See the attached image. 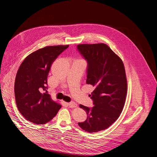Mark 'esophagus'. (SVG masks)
Returning a JSON list of instances; mask_svg holds the SVG:
<instances>
[{"label": "esophagus", "mask_w": 157, "mask_h": 157, "mask_svg": "<svg viewBox=\"0 0 157 157\" xmlns=\"http://www.w3.org/2000/svg\"><path fill=\"white\" fill-rule=\"evenodd\" d=\"M67 105L69 106L70 108H75L77 106V104H75V102H69V103H67Z\"/></svg>", "instance_id": "34e87169"}]
</instances>
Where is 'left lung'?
<instances>
[{
    "mask_svg": "<svg viewBox=\"0 0 157 157\" xmlns=\"http://www.w3.org/2000/svg\"><path fill=\"white\" fill-rule=\"evenodd\" d=\"M77 49L87 63L86 83L94 88L89 94L93 107L79 105L87 118L78 124L88 132H97L108 128L122 112L127 92L124 67L105 44H79Z\"/></svg>",
    "mask_w": 157,
    "mask_h": 157,
    "instance_id": "obj_1",
    "label": "left lung"
}]
</instances>
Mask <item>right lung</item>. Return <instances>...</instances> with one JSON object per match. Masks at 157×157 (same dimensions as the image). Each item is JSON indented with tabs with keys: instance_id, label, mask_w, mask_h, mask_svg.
Instances as JSON below:
<instances>
[{
	"instance_id": "obj_1",
	"label": "right lung",
	"mask_w": 157,
	"mask_h": 157,
	"mask_svg": "<svg viewBox=\"0 0 157 157\" xmlns=\"http://www.w3.org/2000/svg\"><path fill=\"white\" fill-rule=\"evenodd\" d=\"M68 48V45L40 49L28 55L18 69L14 85L17 107L34 124L47 123L61 108L48 93L47 79L52 64Z\"/></svg>"
}]
</instances>
